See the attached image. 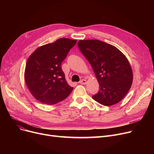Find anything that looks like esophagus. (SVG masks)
<instances>
[{
    "mask_svg": "<svg viewBox=\"0 0 154 154\" xmlns=\"http://www.w3.org/2000/svg\"><path fill=\"white\" fill-rule=\"evenodd\" d=\"M79 83H80V84L85 85V84H87V80H85V79H82V80H80V81L79 82Z\"/></svg>",
    "mask_w": 154,
    "mask_h": 154,
    "instance_id": "34e87169",
    "label": "esophagus"
}]
</instances>
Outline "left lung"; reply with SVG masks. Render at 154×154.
Here are the masks:
<instances>
[{"mask_svg": "<svg viewBox=\"0 0 154 154\" xmlns=\"http://www.w3.org/2000/svg\"><path fill=\"white\" fill-rule=\"evenodd\" d=\"M77 45L99 84V91L92 98L105 106L122 100L133 80L132 70L125 55L115 46L98 40H80Z\"/></svg>", "mask_w": 154, "mask_h": 154, "instance_id": "1", "label": "left lung"}]
</instances>
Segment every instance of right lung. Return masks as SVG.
I'll return each mask as SVG.
<instances>
[{
	"label": "right lung",
	"mask_w": 154,
	"mask_h": 154,
	"mask_svg": "<svg viewBox=\"0 0 154 154\" xmlns=\"http://www.w3.org/2000/svg\"><path fill=\"white\" fill-rule=\"evenodd\" d=\"M76 42V40L61 38L39 47L29 56L24 79L32 95L40 102L55 104L72 91L74 88L67 84L61 63Z\"/></svg>",
	"instance_id": "1"
}]
</instances>
